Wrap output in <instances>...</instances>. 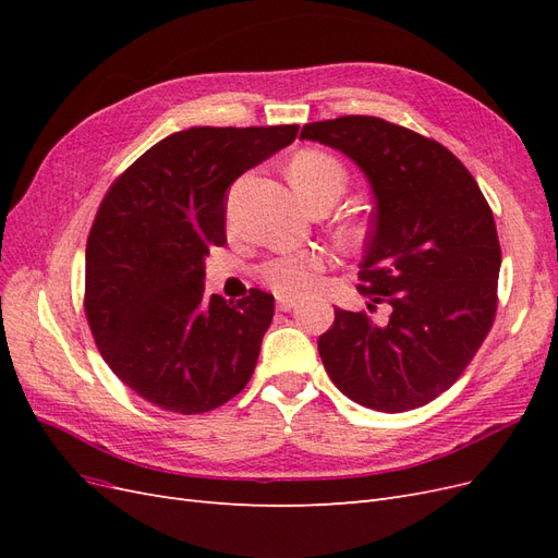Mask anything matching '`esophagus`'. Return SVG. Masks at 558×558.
I'll list each match as a JSON object with an SVG mask.
<instances>
[{
    "instance_id": "obj_1",
    "label": "esophagus",
    "mask_w": 558,
    "mask_h": 558,
    "mask_svg": "<svg viewBox=\"0 0 558 558\" xmlns=\"http://www.w3.org/2000/svg\"><path fill=\"white\" fill-rule=\"evenodd\" d=\"M277 307H279L281 312H291V310L298 307V300H293V298H289V295H277Z\"/></svg>"
}]
</instances>
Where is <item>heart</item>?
Wrapping results in <instances>:
<instances>
[{
    "label": "heart",
    "mask_w": 558,
    "mask_h": 558,
    "mask_svg": "<svg viewBox=\"0 0 558 558\" xmlns=\"http://www.w3.org/2000/svg\"><path fill=\"white\" fill-rule=\"evenodd\" d=\"M289 179L305 205L316 197L337 199L347 185L342 162L330 154H324V150H300L289 162ZM326 267L328 258L324 253L305 248L281 253V256L267 260L258 275L267 289H272L277 295L300 298L316 289Z\"/></svg>",
    "instance_id": "heart-1"
}]
</instances>
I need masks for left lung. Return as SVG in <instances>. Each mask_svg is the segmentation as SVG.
Masks as SVG:
<instances>
[{
    "label": "left lung",
    "mask_w": 558,
    "mask_h": 558,
    "mask_svg": "<svg viewBox=\"0 0 558 558\" xmlns=\"http://www.w3.org/2000/svg\"><path fill=\"white\" fill-rule=\"evenodd\" d=\"M300 140L342 150L375 195L359 272L367 310H335L318 337L332 384L363 408L408 412L463 375L498 307L500 242L477 181L449 148L375 116L302 128Z\"/></svg>",
    "instance_id": "1"
}]
</instances>
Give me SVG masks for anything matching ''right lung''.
Returning <instances> with one entry per match:
<instances>
[{
	"label": "right lung",
	"mask_w": 558,
	"mask_h": 558,
	"mask_svg": "<svg viewBox=\"0 0 558 558\" xmlns=\"http://www.w3.org/2000/svg\"><path fill=\"white\" fill-rule=\"evenodd\" d=\"M298 125L191 128L134 160L107 191L86 244L95 344L113 375L177 414L221 408L248 384L275 298H205V258L226 244L234 179L293 144Z\"/></svg>",
	"instance_id": "add662e5"
}]
</instances>
